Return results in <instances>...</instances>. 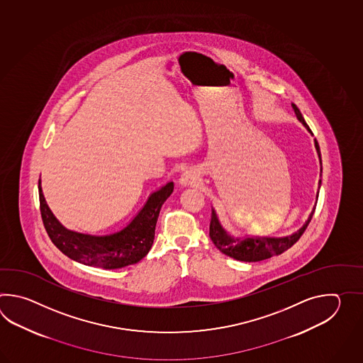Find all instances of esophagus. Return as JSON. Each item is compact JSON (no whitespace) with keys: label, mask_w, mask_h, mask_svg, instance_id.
<instances>
[{"label":"esophagus","mask_w":363,"mask_h":363,"mask_svg":"<svg viewBox=\"0 0 363 363\" xmlns=\"http://www.w3.org/2000/svg\"><path fill=\"white\" fill-rule=\"evenodd\" d=\"M199 174L196 171L186 170L184 174L179 179V183L182 186H189V185L196 184L199 182Z\"/></svg>","instance_id":"esophagus-1"}]
</instances>
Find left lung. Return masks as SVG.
I'll return each mask as SVG.
<instances>
[{
    "instance_id": "1",
    "label": "left lung",
    "mask_w": 363,
    "mask_h": 363,
    "mask_svg": "<svg viewBox=\"0 0 363 363\" xmlns=\"http://www.w3.org/2000/svg\"><path fill=\"white\" fill-rule=\"evenodd\" d=\"M292 108L294 110V114L297 116V119L303 124V127L308 130L311 135L313 132L310 131L308 124L305 122L301 111L298 108L292 104ZM315 144L316 153L319 157V162L322 166V158H320V149L318 145V141L314 140ZM322 172V167H320ZM322 180H319V186H318V192H316V201L319 196V189H320ZM315 211V206L313 208V211L310 213L308 220L303 223L300 230L294 232L292 235L283 236V238H269V236H249L245 235L244 238L239 236H233L231 233L225 231L219 218L216 216V211L214 208H211V220H210V239L223 255H228L231 258H235L238 261L242 262H258L271 258L272 255H281L283 252H286V249L294 245V242H297V240L301 238L302 233L306 230L308 224L310 223L313 214Z\"/></svg>"
}]
</instances>
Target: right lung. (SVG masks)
Returning a JSON list of instances; mask_svg holds the SVG:
<instances>
[{
    "mask_svg": "<svg viewBox=\"0 0 363 363\" xmlns=\"http://www.w3.org/2000/svg\"><path fill=\"white\" fill-rule=\"evenodd\" d=\"M174 183L169 182L147 197L130 223L110 235H89L67 230L48 206L39 180L40 211L48 235L55 247L71 259L92 267L114 270L141 261L155 241V224L163 202L170 197Z\"/></svg>",
    "mask_w": 363,
    "mask_h": 363,
    "instance_id": "add662e5",
    "label": "right lung"
}]
</instances>
